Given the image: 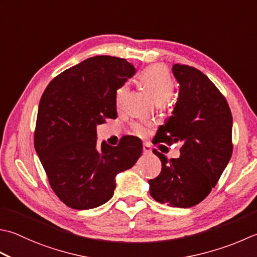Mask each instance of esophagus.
Wrapping results in <instances>:
<instances>
[{"label": "esophagus", "instance_id": "obj_1", "mask_svg": "<svg viewBox=\"0 0 257 257\" xmlns=\"http://www.w3.org/2000/svg\"><path fill=\"white\" fill-rule=\"evenodd\" d=\"M143 150H144V154H145V155L152 154V147H150V145H149L148 143H145V144H144Z\"/></svg>", "mask_w": 257, "mask_h": 257}]
</instances>
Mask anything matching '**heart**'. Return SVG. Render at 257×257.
<instances>
[{
  "instance_id": "1",
  "label": "heart",
  "mask_w": 257,
  "mask_h": 257,
  "mask_svg": "<svg viewBox=\"0 0 257 257\" xmlns=\"http://www.w3.org/2000/svg\"><path fill=\"white\" fill-rule=\"evenodd\" d=\"M139 79L144 84V87L152 93L153 98L158 103L167 101L174 94V80L168 70L163 67V65H153V67L145 69L139 74ZM128 91L129 85L127 83L120 85L117 89V91H115V103H117L118 107L122 104L125 95L128 94ZM150 127H152V122L147 121V120L134 121L130 123V128L138 136H145Z\"/></svg>"
}]
</instances>
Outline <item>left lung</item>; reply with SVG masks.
I'll list each match as a JSON object with an SVG mask.
<instances>
[{
  "label": "left lung",
  "instance_id": "1",
  "mask_svg": "<svg viewBox=\"0 0 257 257\" xmlns=\"http://www.w3.org/2000/svg\"><path fill=\"white\" fill-rule=\"evenodd\" d=\"M179 95L173 115L158 129V143H182L180 157L167 159L154 150L162 172L149 180V193L160 204L188 208L207 197L233 153V118L216 85L198 69L174 64Z\"/></svg>",
  "mask_w": 257,
  "mask_h": 257
}]
</instances>
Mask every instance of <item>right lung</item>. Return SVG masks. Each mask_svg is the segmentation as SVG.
Listing matches in <instances>:
<instances>
[{"label":"right lung","instance_id":"right-lung-1","mask_svg":"<svg viewBox=\"0 0 257 257\" xmlns=\"http://www.w3.org/2000/svg\"><path fill=\"white\" fill-rule=\"evenodd\" d=\"M136 73L125 59L98 55L57 75L40 100L34 147L50 186L74 209L112 197L115 176L137 162L143 143L124 137L117 147L97 142V124L117 118L115 91Z\"/></svg>","mask_w":257,"mask_h":257}]
</instances>
